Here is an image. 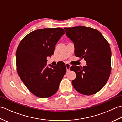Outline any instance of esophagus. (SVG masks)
I'll use <instances>...</instances> for the list:
<instances>
[{"mask_svg":"<svg viewBox=\"0 0 122 122\" xmlns=\"http://www.w3.org/2000/svg\"><path fill=\"white\" fill-rule=\"evenodd\" d=\"M66 71H70V68L71 67V65L69 63H66Z\"/></svg>","mask_w":122,"mask_h":122,"instance_id":"1","label":"esophagus"}]
</instances>
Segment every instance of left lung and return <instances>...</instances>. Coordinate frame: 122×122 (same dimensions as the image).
Listing matches in <instances>:
<instances>
[{
    "mask_svg": "<svg viewBox=\"0 0 122 122\" xmlns=\"http://www.w3.org/2000/svg\"><path fill=\"white\" fill-rule=\"evenodd\" d=\"M66 35L73 41L76 57L84 59L86 65L72 66L76 73L72 83L82 94H95L107 83L111 71V51L109 43L100 32L92 28L77 26L64 28Z\"/></svg>",
    "mask_w": 122,
    "mask_h": 122,
    "instance_id": "8db88e82",
    "label": "left lung"
}]
</instances>
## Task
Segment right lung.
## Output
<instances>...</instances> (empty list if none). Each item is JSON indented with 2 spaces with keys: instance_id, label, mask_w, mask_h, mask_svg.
I'll list each match as a JSON object with an SVG mask.
<instances>
[{
  "instance_id": "right-lung-1",
  "label": "right lung",
  "mask_w": 122,
  "mask_h": 122,
  "mask_svg": "<svg viewBox=\"0 0 122 122\" xmlns=\"http://www.w3.org/2000/svg\"><path fill=\"white\" fill-rule=\"evenodd\" d=\"M64 33L61 28L39 29L25 36L18 46V74L36 97L48 98L58 91L66 67L63 62L47 66L46 58L53 54L55 46Z\"/></svg>"
}]
</instances>
